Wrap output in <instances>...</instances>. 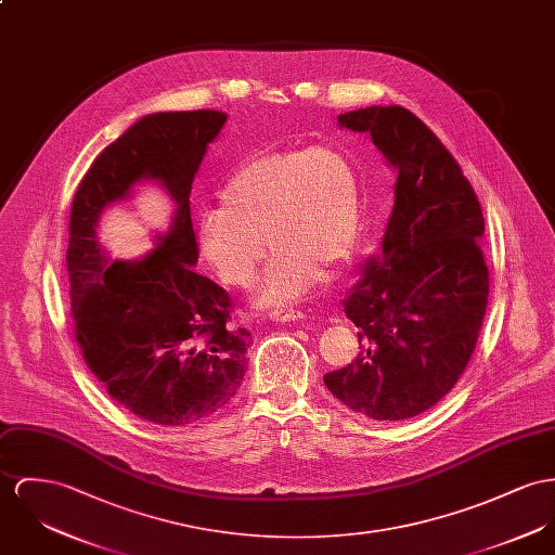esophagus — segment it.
<instances>
[{
	"label": "esophagus",
	"mask_w": 555,
	"mask_h": 555,
	"mask_svg": "<svg viewBox=\"0 0 555 555\" xmlns=\"http://www.w3.org/2000/svg\"><path fill=\"white\" fill-rule=\"evenodd\" d=\"M304 319V312L294 310V308H276L270 312V321H276V323H292V321H301Z\"/></svg>",
	"instance_id": "obj_1"
}]
</instances>
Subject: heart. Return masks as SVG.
Here are the masks:
<instances>
[{
  "instance_id": "obj_1",
  "label": "heart",
  "mask_w": 555,
  "mask_h": 555,
  "mask_svg": "<svg viewBox=\"0 0 555 555\" xmlns=\"http://www.w3.org/2000/svg\"><path fill=\"white\" fill-rule=\"evenodd\" d=\"M219 198L198 215L201 254L223 283L249 287L268 245L276 249L257 294L261 306L296 301L323 272L338 276L359 249L361 175L334 145L256 156L228 177Z\"/></svg>"
}]
</instances>
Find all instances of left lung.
Instances as JSON below:
<instances>
[{
	"label": "left lung",
	"instance_id": "obj_1",
	"mask_svg": "<svg viewBox=\"0 0 555 555\" xmlns=\"http://www.w3.org/2000/svg\"><path fill=\"white\" fill-rule=\"evenodd\" d=\"M338 125L367 132L397 181L380 261L341 299L361 350L323 383L357 414L405 421L439 403L469 363L490 283L483 215L459 163L405 107L348 112Z\"/></svg>",
	"mask_w": 555,
	"mask_h": 555
}]
</instances>
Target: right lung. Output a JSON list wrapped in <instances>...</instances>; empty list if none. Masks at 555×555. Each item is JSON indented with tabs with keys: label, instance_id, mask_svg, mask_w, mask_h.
<instances>
[{
	"label": "right lung",
	"instance_id": "1",
	"mask_svg": "<svg viewBox=\"0 0 555 555\" xmlns=\"http://www.w3.org/2000/svg\"><path fill=\"white\" fill-rule=\"evenodd\" d=\"M225 120L215 109L139 118L99 154L72 205L67 272L86 365L116 403L163 427L211 416L247 372L251 334L228 325L225 289L192 270V181ZM145 180L170 194L172 223L145 257L112 260L95 238L100 215Z\"/></svg>",
	"mask_w": 555,
	"mask_h": 555
}]
</instances>
